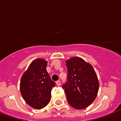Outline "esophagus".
I'll use <instances>...</instances> for the list:
<instances>
[{
    "label": "esophagus",
    "instance_id": "obj_1",
    "mask_svg": "<svg viewBox=\"0 0 121 121\" xmlns=\"http://www.w3.org/2000/svg\"><path fill=\"white\" fill-rule=\"evenodd\" d=\"M56 85H58V86H60V85H61V81H60V80H58V81H56Z\"/></svg>",
    "mask_w": 121,
    "mask_h": 121
}]
</instances>
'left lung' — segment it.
<instances>
[{"label":"left lung","mask_w":121,"mask_h":121,"mask_svg":"<svg viewBox=\"0 0 121 121\" xmlns=\"http://www.w3.org/2000/svg\"><path fill=\"white\" fill-rule=\"evenodd\" d=\"M67 82L63 85L69 104L75 109H83L95 100L99 91L98 78L90 64L79 57L66 61Z\"/></svg>","instance_id":"left-lung-1"}]
</instances>
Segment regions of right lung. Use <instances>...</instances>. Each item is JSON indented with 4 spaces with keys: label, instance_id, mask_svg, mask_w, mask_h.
<instances>
[{
    "label": "right lung",
    "instance_id": "add662e5",
    "mask_svg": "<svg viewBox=\"0 0 121 121\" xmlns=\"http://www.w3.org/2000/svg\"><path fill=\"white\" fill-rule=\"evenodd\" d=\"M48 61L36 59L22 76L20 90L24 101L30 107L41 109L49 103L52 89L56 83L47 72Z\"/></svg>",
    "mask_w": 121,
    "mask_h": 121
}]
</instances>
